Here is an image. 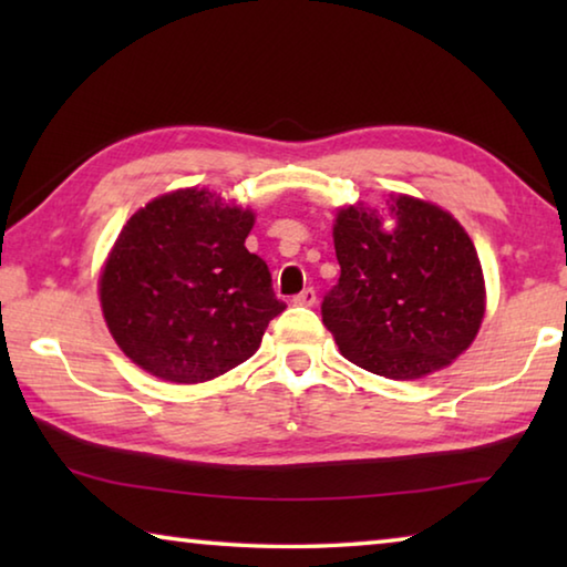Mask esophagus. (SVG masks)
<instances>
[{"instance_id": "34e87169", "label": "esophagus", "mask_w": 567, "mask_h": 567, "mask_svg": "<svg viewBox=\"0 0 567 567\" xmlns=\"http://www.w3.org/2000/svg\"><path fill=\"white\" fill-rule=\"evenodd\" d=\"M292 302L300 305V307H312L315 302H318V292H315L312 287H305V290H302L300 295H295Z\"/></svg>"}]
</instances>
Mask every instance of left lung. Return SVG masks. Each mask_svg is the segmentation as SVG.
<instances>
[{"instance_id": "obj_1", "label": "left lung", "mask_w": 567, "mask_h": 567, "mask_svg": "<svg viewBox=\"0 0 567 567\" xmlns=\"http://www.w3.org/2000/svg\"><path fill=\"white\" fill-rule=\"evenodd\" d=\"M382 227L378 209L350 205L332 227L340 280L322 322L358 368L390 380L443 370L475 340L485 280L473 239L437 205L398 195Z\"/></svg>"}]
</instances>
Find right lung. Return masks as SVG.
Wrapping results in <instances>:
<instances>
[{"label":"right lung","instance_id":"1","mask_svg":"<svg viewBox=\"0 0 567 567\" xmlns=\"http://www.w3.org/2000/svg\"><path fill=\"white\" fill-rule=\"evenodd\" d=\"M255 215L207 189H177L137 209L100 277L114 342L150 375L207 382L252 358L285 302L245 247Z\"/></svg>","mask_w":567,"mask_h":567}]
</instances>
